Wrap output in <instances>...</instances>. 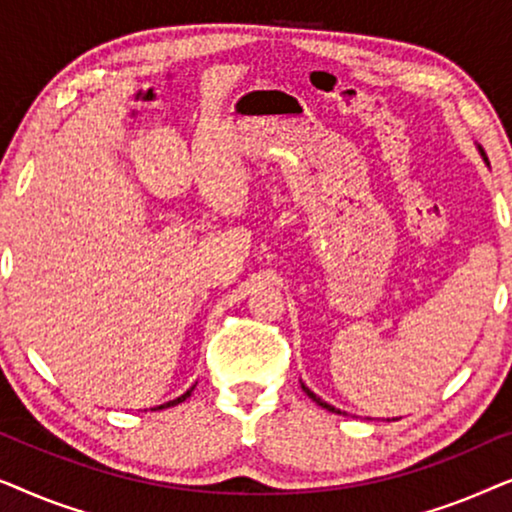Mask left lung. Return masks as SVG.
Wrapping results in <instances>:
<instances>
[{"mask_svg":"<svg viewBox=\"0 0 512 512\" xmlns=\"http://www.w3.org/2000/svg\"><path fill=\"white\" fill-rule=\"evenodd\" d=\"M482 156H485V153H482ZM303 391H305V394H307V396H310V398H312V401H314V403H317V405H321V408H326L328 412H335V415H345V412H340L338 408H333V405H328L326 401H321V398H319L317 394H312V391H310V389H307V387H305V384H303Z\"/></svg>","mask_w":512,"mask_h":512,"instance_id":"left-lung-1","label":"left lung"}]
</instances>
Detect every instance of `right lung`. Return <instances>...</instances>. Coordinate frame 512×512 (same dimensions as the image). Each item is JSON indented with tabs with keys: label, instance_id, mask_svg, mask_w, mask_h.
<instances>
[{
	"label": "right lung",
	"instance_id": "right-lung-1",
	"mask_svg": "<svg viewBox=\"0 0 512 512\" xmlns=\"http://www.w3.org/2000/svg\"><path fill=\"white\" fill-rule=\"evenodd\" d=\"M191 391L193 389H188L186 394H181L179 398H174V401H167V403H163V405H158V408H151V410H163V408H172V405H177V403H181V401H186L188 396H191Z\"/></svg>",
	"mask_w": 512,
	"mask_h": 512
}]
</instances>
